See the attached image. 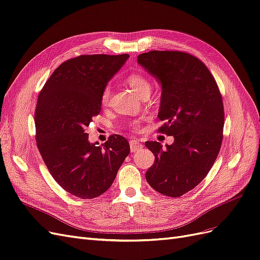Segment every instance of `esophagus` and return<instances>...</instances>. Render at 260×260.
<instances>
[{
	"mask_svg": "<svg viewBox=\"0 0 260 260\" xmlns=\"http://www.w3.org/2000/svg\"><path fill=\"white\" fill-rule=\"evenodd\" d=\"M142 144H141L140 141L138 140H131L130 141V149H131V153H137L139 152L141 148H142Z\"/></svg>",
	"mask_w": 260,
	"mask_h": 260,
	"instance_id": "esophagus-1",
	"label": "esophagus"
}]
</instances>
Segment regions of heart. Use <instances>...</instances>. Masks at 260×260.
Instances as JSON below:
<instances>
[{"label": "heart", "mask_w": 260, "mask_h": 260, "mask_svg": "<svg viewBox=\"0 0 260 260\" xmlns=\"http://www.w3.org/2000/svg\"><path fill=\"white\" fill-rule=\"evenodd\" d=\"M125 81H127L128 85L138 94L139 96L142 95L145 92H151V82H149L147 78L142 74L132 73L127 77ZM109 98H111V89L105 88L101 94V105L103 107H106L109 103Z\"/></svg>", "instance_id": "heart-1"}]
</instances>
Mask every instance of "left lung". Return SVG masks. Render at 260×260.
<instances>
[{"label":"left lung","instance_id":"obj_1","mask_svg":"<svg viewBox=\"0 0 260 260\" xmlns=\"http://www.w3.org/2000/svg\"><path fill=\"white\" fill-rule=\"evenodd\" d=\"M138 64L161 84L159 131L174 136L162 148L156 141L145 146L155 161L145 178L158 193L179 198L207 176L222 143L224 112L215 78L202 60L179 51L140 54Z\"/></svg>","mask_w":260,"mask_h":260}]
</instances>
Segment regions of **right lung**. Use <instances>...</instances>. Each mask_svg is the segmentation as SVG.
<instances>
[{
	"label": "right lung",
	"instance_id": "obj_1",
	"mask_svg": "<svg viewBox=\"0 0 260 260\" xmlns=\"http://www.w3.org/2000/svg\"><path fill=\"white\" fill-rule=\"evenodd\" d=\"M129 58L121 55H80L60 64L39 94L36 140L44 164L65 191L82 200L106 192L125 157L128 141L111 136L90 143L85 128L101 112V94Z\"/></svg>",
	"mask_w": 260,
	"mask_h": 260
}]
</instances>
